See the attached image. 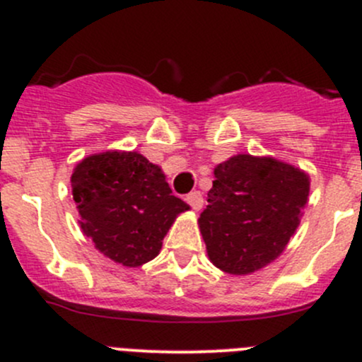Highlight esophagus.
Segmentation results:
<instances>
[{
	"instance_id": "obj_1",
	"label": "esophagus",
	"mask_w": 362,
	"mask_h": 362,
	"mask_svg": "<svg viewBox=\"0 0 362 362\" xmlns=\"http://www.w3.org/2000/svg\"><path fill=\"white\" fill-rule=\"evenodd\" d=\"M185 202L191 204L192 210H196V211L202 210V206H203V196H202V192H199V191L189 192V194L185 196Z\"/></svg>"
}]
</instances>
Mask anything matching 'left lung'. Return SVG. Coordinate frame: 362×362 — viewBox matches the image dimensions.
I'll list each match as a JSON object with an SVG mask.
<instances>
[{
    "label": "left lung",
    "mask_w": 362,
    "mask_h": 362,
    "mask_svg": "<svg viewBox=\"0 0 362 362\" xmlns=\"http://www.w3.org/2000/svg\"><path fill=\"white\" fill-rule=\"evenodd\" d=\"M199 231L208 259L229 275H250L275 261L298 229L310 177L269 156L236 154L214 170Z\"/></svg>",
    "instance_id": "left-lung-1"
}]
</instances>
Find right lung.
<instances>
[{"instance_id": "1", "label": "right lung", "mask_w": 362, "mask_h": 362, "mask_svg": "<svg viewBox=\"0 0 362 362\" xmlns=\"http://www.w3.org/2000/svg\"><path fill=\"white\" fill-rule=\"evenodd\" d=\"M71 194L83 235L126 268L152 261L175 218L189 210L158 164L134 151L83 158L73 170Z\"/></svg>"}]
</instances>
